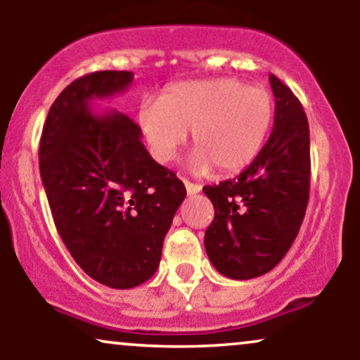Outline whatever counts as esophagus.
<instances>
[{
    "instance_id": "esophagus-1",
    "label": "esophagus",
    "mask_w": 360,
    "mask_h": 360,
    "mask_svg": "<svg viewBox=\"0 0 360 360\" xmlns=\"http://www.w3.org/2000/svg\"><path fill=\"white\" fill-rule=\"evenodd\" d=\"M184 186H186V191H188V194H196L201 191V184L191 183V181L184 179Z\"/></svg>"
}]
</instances>
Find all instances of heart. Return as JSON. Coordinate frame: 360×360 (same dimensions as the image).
Instances as JSON below:
<instances>
[{
	"mask_svg": "<svg viewBox=\"0 0 360 360\" xmlns=\"http://www.w3.org/2000/svg\"><path fill=\"white\" fill-rule=\"evenodd\" d=\"M274 118V98L266 88L235 77L181 81L167 86L157 101L139 108V125L157 162L167 164L193 128L196 148L189 167L206 174L213 167L232 174L259 154Z\"/></svg>",
	"mask_w": 360,
	"mask_h": 360,
	"instance_id": "obj_1",
	"label": "heart"
}]
</instances>
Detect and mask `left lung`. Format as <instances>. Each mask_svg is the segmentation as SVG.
I'll list each match as a JSON object with an SVG mask.
<instances>
[{
	"label": "left lung",
	"mask_w": 360,
	"mask_h": 360,
	"mask_svg": "<svg viewBox=\"0 0 360 360\" xmlns=\"http://www.w3.org/2000/svg\"><path fill=\"white\" fill-rule=\"evenodd\" d=\"M276 98L274 128L245 171L205 186L214 218L205 249L220 274L252 279L266 274L291 249L309 198V127L292 91L269 77Z\"/></svg>",
	"instance_id": "1"
}]
</instances>
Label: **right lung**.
<instances>
[{
    "label": "right lung",
    "instance_id": "add662e5",
    "mask_svg": "<svg viewBox=\"0 0 360 360\" xmlns=\"http://www.w3.org/2000/svg\"><path fill=\"white\" fill-rule=\"evenodd\" d=\"M130 71H98L72 81L49 110L40 174L56 229L77 266L115 289L154 276L186 188L157 164L142 130L125 113L89 111L91 100L122 93Z\"/></svg>",
    "mask_w": 360,
    "mask_h": 360
}]
</instances>
